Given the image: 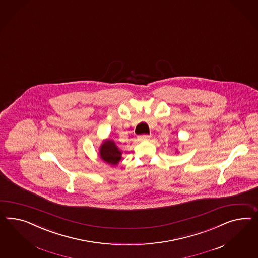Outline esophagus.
<instances>
[{
  "label": "esophagus",
  "instance_id": "esophagus-1",
  "mask_svg": "<svg viewBox=\"0 0 258 258\" xmlns=\"http://www.w3.org/2000/svg\"><path fill=\"white\" fill-rule=\"evenodd\" d=\"M139 139L141 140V141H148V140L150 139V135H147V134L141 135L139 137Z\"/></svg>",
  "mask_w": 258,
  "mask_h": 258
}]
</instances>
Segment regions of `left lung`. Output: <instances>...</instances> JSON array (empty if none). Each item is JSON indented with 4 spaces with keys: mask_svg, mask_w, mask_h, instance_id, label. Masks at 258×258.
<instances>
[{
    "mask_svg": "<svg viewBox=\"0 0 258 258\" xmlns=\"http://www.w3.org/2000/svg\"><path fill=\"white\" fill-rule=\"evenodd\" d=\"M175 153H178V152H177V151H176V150H175Z\"/></svg>",
    "mask_w": 258,
    "mask_h": 258,
    "instance_id": "obj_1",
    "label": "left lung"
}]
</instances>
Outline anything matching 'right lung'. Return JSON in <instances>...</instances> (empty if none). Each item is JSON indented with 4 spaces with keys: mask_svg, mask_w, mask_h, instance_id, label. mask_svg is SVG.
Masks as SVG:
<instances>
[{
    "mask_svg": "<svg viewBox=\"0 0 258 258\" xmlns=\"http://www.w3.org/2000/svg\"><path fill=\"white\" fill-rule=\"evenodd\" d=\"M98 154L101 160L111 166H116L122 159V151L111 139H105L102 142Z\"/></svg>",
    "mask_w": 258,
    "mask_h": 258,
    "instance_id": "1",
    "label": "right lung"
}]
</instances>
